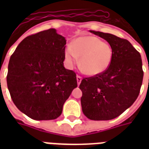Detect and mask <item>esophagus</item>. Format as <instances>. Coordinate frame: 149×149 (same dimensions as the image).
Returning <instances> with one entry per match:
<instances>
[{
	"mask_svg": "<svg viewBox=\"0 0 149 149\" xmlns=\"http://www.w3.org/2000/svg\"><path fill=\"white\" fill-rule=\"evenodd\" d=\"M77 84H78V85H79V84L81 83L82 77H80V76H79V75H77Z\"/></svg>",
	"mask_w": 149,
	"mask_h": 149,
	"instance_id": "34e87169",
	"label": "esophagus"
}]
</instances>
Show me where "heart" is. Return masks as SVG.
I'll list each match as a JSON object with an SVG mask.
<instances>
[{"mask_svg":"<svg viewBox=\"0 0 149 149\" xmlns=\"http://www.w3.org/2000/svg\"><path fill=\"white\" fill-rule=\"evenodd\" d=\"M66 63L74 65L80 57L79 67L88 76L102 73L111 65L113 49L109 44L95 36H82L75 39L65 51Z\"/></svg>","mask_w":149,"mask_h":149,"instance_id":"obj_1","label":"heart"}]
</instances>
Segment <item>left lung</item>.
I'll list each match as a JSON object with an SVG mask.
<instances>
[{"label":"left lung","mask_w":149,"mask_h":149,"mask_svg":"<svg viewBox=\"0 0 149 149\" xmlns=\"http://www.w3.org/2000/svg\"><path fill=\"white\" fill-rule=\"evenodd\" d=\"M90 31L110 44L113 58L104 72L82 79V111L91 120H111L132 106L139 97L144 75L141 55L127 39Z\"/></svg>","instance_id":"obj_1"}]
</instances>
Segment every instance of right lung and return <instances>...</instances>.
Segmentation results:
<instances>
[{"label":"right lung","mask_w":149,"mask_h":149,"mask_svg":"<svg viewBox=\"0 0 149 149\" xmlns=\"http://www.w3.org/2000/svg\"><path fill=\"white\" fill-rule=\"evenodd\" d=\"M65 44V38L50 29L24 38L10 56L7 75L10 97L31 119H56L77 86L76 72L63 65Z\"/></svg>","instance_id":"obj_1"}]
</instances>
